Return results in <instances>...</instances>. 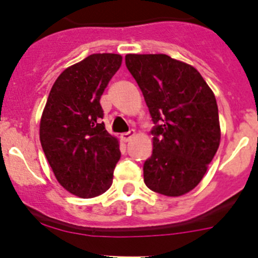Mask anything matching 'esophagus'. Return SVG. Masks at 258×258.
I'll return each mask as SVG.
<instances>
[{
  "mask_svg": "<svg viewBox=\"0 0 258 258\" xmlns=\"http://www.w3.org/2000/svg\"><path fill=\"white\" fill-rule=\"evenodd\" d=\"M134 136H135V131H134V130H131L130 132H124V134H121V140L123 142H128L130 140H131Z\"/></svg>",
  "mask_w": 258,
  "mask_h": 258,
  "instance_id": "1",
  "label": "esophagus"
}]
</instances>
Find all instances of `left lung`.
<instances>
[{
  "label": "left lung",
  "mask_w": 258,
  "mask_h": 258,
  "mask_svg": "<svg viewBox=\"0 0 258 258\" xmlns=\"http://www.w3.org/2000/svg\"><path fill=\"white\" fill-rule=\"evenodd\" d=\"M156 126L146 186L178 197L201 182L221 141L216 97L194 66L163 53L126 54Z\"/></svg>",
  "instance_id": "8db88e82"
}]
</instances>
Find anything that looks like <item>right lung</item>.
<instances>
[{"label":"right lung","instance_id":"obj_1","mask_svg":"<svg viewBox=\"0 0 258 258\" xmlns=\"http://www.w3.org/2000/svg\"><path fill=\"white\" fill-rule=\"evenodd\" d=\"M122 56L93 53L54 81L40 122V141L56 179L75 196L107 191L121 157L119 142L105 128L100 98Z\"/></svg>","mask_w":258,"mask_h":258}]
</instances>
